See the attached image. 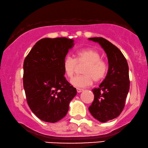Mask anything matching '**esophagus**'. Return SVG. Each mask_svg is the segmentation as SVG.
I'll return each mask as SVG.
<instances>
[{
    "label": "esophagus",
    "mask_w": 148,
    "mask_h": 148,
    "mask_svg": "<svg viewBox=\"0 0 148 148\" xmlns=\"http://www.w3.org/2000/svg\"><path fill=\"white\" fill-rule=\"evenodd\" d=\"M76 91H77L78 93H80V92H83V89H80V88H76Z\"/></svg>",
    "instance_id": "obj_1"
}]
</instances>
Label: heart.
I'll return each instance as SVG.
<instances>
[{"mask_svg":"<svg viewBox=\"0 0 148 148\" xmlns=\"http://www.w3.org/2000/svg\"><path fill=\"white\" fill-rule=\"evenodd\" d=\"M99 51L91 48H85L76 52L75 58L66 56L63 62L64 74L71 79L75 72L78 65H85L82 69L83 75L77 76L71 81L73 86L76 88H85L92 85L93 81L100 82L106 77L108 72V64L101 58Z\"/></svg>","mask_w":148,"mask_h":148,"instance_id":"1","label":"heart"}]
</instances>
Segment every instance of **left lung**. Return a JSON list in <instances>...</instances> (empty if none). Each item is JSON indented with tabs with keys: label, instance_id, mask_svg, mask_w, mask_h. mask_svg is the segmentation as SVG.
<instances>
[{
	"label": "left lung",
	"instance_id": "1",
	"mask_svg": "<svg viewBox=\"0 0 148 148\" xmlns=\"http://www.w3.org/2000/svg\"><path fill=\"white\" fill-rule=\"evenodd\" d=\"M98 42L106 51L108 59V72L99 88L92 90L94 101L89 111L99 121L105 123L116 118L125 107L130 90L129 67L125 56L118 47L101 37L90 38Z\"/></svg>",
	"mask_w": 148,
	"mask_h": 148
}]
</instances>
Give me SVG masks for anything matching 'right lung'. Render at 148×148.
<instances>
[{
  "label": "right lung",
  "instance_id": "add662e5",
  "mask_svg": "<svg viewBox=\"0 0 148 148\" xmlns=\"http://www.w3.org/2000/svg\"><path fill=\"white\" fill-rule=\"evenodd\" d=\"M74 40L40 39L23 63V87L32 112L43 121L56 123L67 114L70 101L77 94L65 78L63 62Z\"/></svg>",
  "mask_w": 148,
  "mask_h": 148
}]
</instances>
